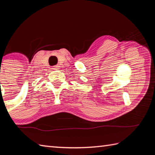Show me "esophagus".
Listing matches in <instances>:
<instances>
[{
	"label": "esophagus",
	"instance_id": "esophagus-1",
	"mask_svg": "<svg viewBox=\"0 0 155 155\" xmlns=\"http://www.w3.org/2000/svg\"><path fill=\"white\" fill-rule=\"evenodd\" d=\"M52 69H53V70H58V66H54L53 68H52Z\"/></svg>",
	"mask_w": 155,
	"mask_h": 155
}]
</instances>
